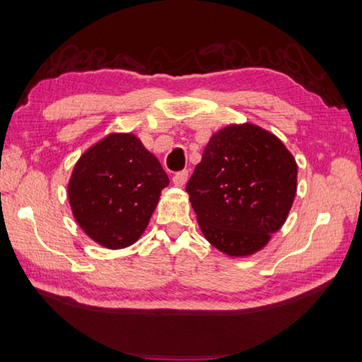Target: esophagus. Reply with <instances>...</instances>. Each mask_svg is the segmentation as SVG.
Returning <instances> with one entry per match:
<instances>
[{
	"instance_id": "1",
	"label": "esophagus",
	"mask_w": 362,
	"mask_h": 362,
	"mask_svg": "<svg viewBox=\"0 0 362 362\" xmlns=\"http://www.w3.org/2000/svg\"><path fill=\"white\" fill-rule=\"evenodd\" d=\"M187 180H188V171H180V173H177L175 175H174V179H173V182H174V185L175 187H185V183H187Z\"/></svg>"
}]
</instances>
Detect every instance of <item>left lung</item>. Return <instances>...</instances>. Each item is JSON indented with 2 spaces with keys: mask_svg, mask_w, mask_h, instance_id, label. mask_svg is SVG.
<instances>
[{
  "mask_svg": "<svg viewBox=\"0 0 362 362\" xmlns=\"http://www.w3.org/2000/svg\"><path fill=\"white\" fill-rule=\"evenodd\" d=\"M298 166L284 143L254 124L216 132L187 185L207 242L230 257H246L286 223Z\"/></svg>",
  "mask_w": 362,
  "mask_h": 362,
  "instance_id": "1",
  "label": "left lung"
}]
</instances>
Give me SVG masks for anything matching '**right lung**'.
<instances>
[{"label":"right lung","instance_id":"1","mask_svg":"<svg viewBox=\"0 0 362 362\" xmlns=\"http://www.w3.org/2000/svg\"><path fill=\"white\" fill-rule=\"evenodd\" d=\"M168 185L160 161L133 133H110L75 163L67 196L90 240L122 250L143 235Z\"/></svg>","mask_w":362,"mask_h":362}]
</instances>
